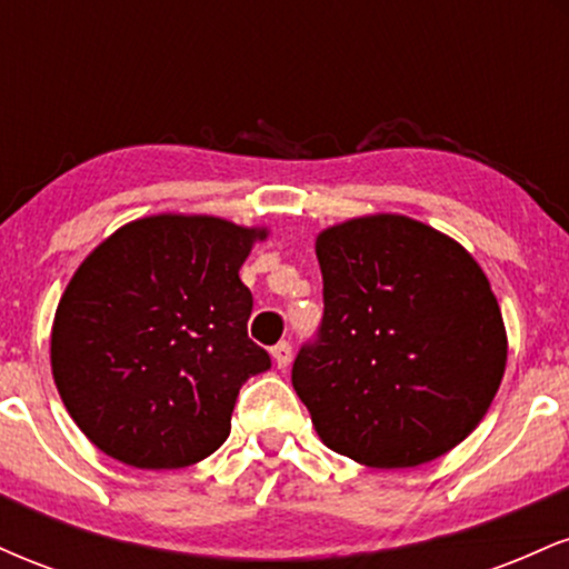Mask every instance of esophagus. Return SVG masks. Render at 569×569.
<instances>
[{
	"mask_svg": "<svg viewBox=\"0 0 569 569\" xmlns=\"http://www.w3.org/2000/svg\"><path fill=\"white\" fill-rule=\"evenodd\" d=\"M291 356H293V350H291V345L289 342H278L276 348H272V361H276V367L278 369H286L291 363Z\"/></svg>",
	"mask_w": 569,
	"mask_h": 569,
	"instance_id": "1",
	"label": "esophagus"
}]
</instances>
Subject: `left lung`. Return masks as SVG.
<instances>
[{
	"mask_svg": "<svg viewBox=\"0 0 569 569\" xmlns=\"http://www.w3.org/2000/svg\"><path fill=\"white\" fill-rule=\"evenodd\" d=\"M323 321L291 382L329 449L369 468L447 455L487 415L506 371L500 305L457 240L377 213L318 234Z\"/></svg>",
	"mask_w": 569,
	"mask_h": 569,
	"instance_id": "1",
	"label": "left lung"
}]
</instances>
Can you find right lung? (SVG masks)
I'll return each mask as SVG.
<instances>
[{"label": "right lung", "mask_w": 569, "mask_h": 569, "mask_svg": "<svg viewBox=\"0 0 569 569\" xmlns=\"http://www.w3.org/2000/svg\"><path fill=\"white\" fill-rule=\"evenodd\" d=\"M267 230L219 217L136 219L88 253L58 302L50 363L103 455L171 471L217 452L270 356L248 339L240 267Z\"/></svg>", "instance_id": "add662e5"}]
</instances>
